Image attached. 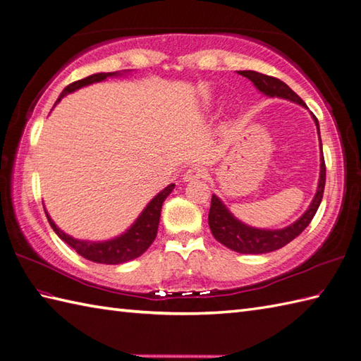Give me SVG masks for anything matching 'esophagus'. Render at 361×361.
<instances>
[{
	"label": "esophagus",
	"instance_id": "34e87169",
	"mask_svg": "<svg viewBox=\"0 0 361 361\" xmlns=\"http://www.w3.org/2000/svg\"><path fill=\"white\" fill-rule=\"evenodd\" d=\"M204 169L203 167H198V166H192L189 167L188 171L185 172V175H183V180L185 181H194V180H200V178H204Z\"/></svg>",
	"mask_w": 361,
	"mask_h": 361
}]
</instances>
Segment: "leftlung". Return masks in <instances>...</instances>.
Here are the masks:
<instances>
[{"mask_svg":"<svg viewBox=\"0 0 361 361\" xmlns=\"http://www.w3.org/2000/svg\"><path fill=\"white\" fill-rule=\"evenodd\" d=\"M243 78H247L252 82L260 93L268 96V97H281L287 99L295 104L302 105L304 109H307V105L299 97L293 90H291L287 83L282 80L271 78V75H265L256 71H237ZM315 121L317 128H318V136H319V124L318 119L313 116ZM319 149H321V169H319V180H318V188L317 194L313 197V200L309 206V209L305 211L301 217H299L295 224H291L282 229H259L255 226H250L243 224L239 219H235L224 202L214 194L211 198V209L208 216V224L211 228L212 235L216 239L228 247L229 250L242 252V255H264V252L276 251L282 247H286L287 243L301 234L305 228L309 226L313 216H315L319 203L323 200L324 194V186H326V164H324V157H323V144H321V136H319Z\"/></svg>","mask_w":361,"mask_h":361,"instance_id":"obj_1","label":"left lung"}]
</instances>
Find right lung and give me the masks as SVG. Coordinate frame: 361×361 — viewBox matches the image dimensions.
I'll return each instance as SVG.
<instances>
[{
	"mask_svg": "<svg viewBox=\"0 0 361 361\" xmlns=\"http://www.w3.org/2000/svg\"><path fill=\"white\" fill-rule=\"evenodd\" d=\"M121 74L122 73H118V71L97 73L93 75H88V78L82 80L73 82L62 91V94L59 96L56 104H59L66 94L73 93L75 90L91 85V83L102 82L106 78H116V75H121ZM173 188L175 185L172 183V185H169L167 188L161 190L158 195L153 197L150 203L145 206L144 211L140 214V217L135 220V224L130 226L126 233H122L121 235L114 237V239H110V240L90 242V240L74 239V237L68 235L56 224H54L48 212H46V217H48L49 225L52 226V229L56 231V234L60 237V239L70 245L73 250L78 251L82 257L93 260L96 264H106V265L124 264V262H128V260L140 257L142 252L150 247L152 242L155 240L157 233H158L159 217H161V208H163L164 200L167 198V195L172 192Z\"/></svg>",
	"mask_w": 361,
	"mask_h": 361,
	"instance_id": "1",
	"label": "right lung"
}]
</instances>
